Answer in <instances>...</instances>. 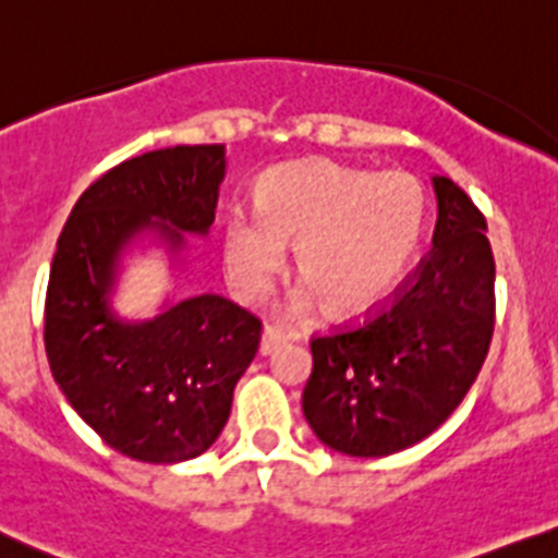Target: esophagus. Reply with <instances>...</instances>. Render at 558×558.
I'll use <instances>...</instances> for the list:
<instances>
[{
  "label": "esophagus",
  "mask_w": 558,
  "mask_h": 558,
  "mask_svg": "<svg viewBox=\"0 0 558 558\" xmlns=\"http://www.w3.org/2000/svg\"><path fill=\"white\" fill-rule=\"evenodd\" d=\"M284 342H288V337H284L282 331H276V328H265L263 337H259V355L276 353V350L282 348Z\"/></svg>",
  "instance_id": "esophagus-1"
}]
</instances>
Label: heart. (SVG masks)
I'll list each match as a JSON object with an SVG mask.
<instances>
[{
	"instance_id": "heart-1",
	"label": "heart",
	"mask_w": 558,
	"mask_h": 558,
	"mask_svg": "<svg viewBox=\"0 0 558 558\" xmlns=\"http://www.w3.org/2000/svg\"><path fill=\"white\" fill-rule=\"evenodd\" d=\"M427 199L408 172H364L323 161L274 167L254 185V216L232 214L225 265L243 301L268 293L295 248V274L306 284L293 315L326 304L333 317L362 315L400 284L418 252Z\"/></svg>"
}]
</instances>
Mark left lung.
Segmentation results:
<instances>
[{"label": "left lung", "instance_id": "left-lung-1", "mask_svg": "<svg viewBox=\"0 0 558 558\" xmlns=\"http://www.w3.org/2000/svg\"><path fill=\"white\" fill-rule=\"evenodd\" d=\"M433 248L411 282L367 323L312 339L304 416L333 452L386 458L424 441L469 395L493 337L485 216L433 174Z\"/></svg>", "mask_w": 558, "mask_h": 558}]
</instances>
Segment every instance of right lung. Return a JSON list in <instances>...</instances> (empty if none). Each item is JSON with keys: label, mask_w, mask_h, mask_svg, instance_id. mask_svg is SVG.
Returning <instances> with one entry per match:
<instances>
[{"label": "right lung", "mask_w": 558, "mask_h": 558, "mask_svg": "<svg viewBox=\"0 0 558 558\" xmlns=\"http://www.w3.org/2000/svg\"><path fill=\"white\" fill-rule=\"evenodd\" d=\"M227 174L225 145L145 153L95 180L57 241L46 293V355L73 411L120 454L183 463L214 447L259 344V320L216 293L153 317L114 310L125 263L163 248L178 282L189 238H205Z\"/></svg>", "instance_id": "add662e5"}]
</instances>
